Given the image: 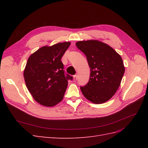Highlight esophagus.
I'll return each mask as SVG.
<instances>
[{
	"instance_id": "34e87169",
	"label": "esophagus",
	"mask_w": 148,
	"mask_h": 148,
	"mask_svg": "<svg viewBox=\"0 0 148 148\" xmlns=\"http://www.w3.org/2000/svg\"><path fill=\"white\" fill-rule=\"evenodd\" d=\"M77 81V75H74L73 76V82H75Z\"/></svg>"
}]
</instances>
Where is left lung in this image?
Wrapping results in <instances>:
<instances>
[{
	"mask_svg": "<svg viewBox=\"0 0 148 148\" xmlns=\"http://www.w3.org/2000/svg\"><path fill=\"white\" fill-rule=\"evenodd\" d=\"M76 46L86 56L91 68L89 82L80 87L83 96L96 104L108 101L117 92L125 73L122 57L108 44L98 40L78 41Z\"/></svg>",
	"mask_w": 148,
	"mask_h": 148,
	"instance_id": "8db88e82",
	"label": "left lung"
}]
</instances>
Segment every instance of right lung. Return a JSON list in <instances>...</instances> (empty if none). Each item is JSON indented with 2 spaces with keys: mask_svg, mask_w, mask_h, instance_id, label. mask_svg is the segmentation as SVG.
<instances>
[{
  "mask_svg": "<svg viewBox=\"0 0 148 148\" xmlns=\"http://www.w3.org/2000/svg\"><path fill=\"white\" fill-rule=\"evenodd\" d=\"M70 44L64 42L43 46L29 57L23 77L28 91L39 104L53 107L63 99L71 77H65L61 59Z\"/></svg>",
  "mask_w": 148,
  "mask_h": 148,
  "instance_id": "1",
  "label": "right lung"
}]
</instances>
